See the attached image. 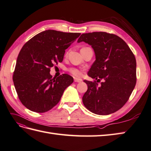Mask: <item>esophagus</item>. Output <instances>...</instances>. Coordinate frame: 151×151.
<instances>
[{"label":"esophagus","mask_w":151,"mask_h":151,"mask_svg":"<svg viewBox=\"0 0 151 151\" xmlns=\"http://www.w3.org/2000/svg\"><path fill=\"white\" fill-rule=\"evenodd\" d=\"M74 81L76 82V83H81L82 81V79H80V78H74Z\"/></svg>","instance_id":"1"}]
</instances>
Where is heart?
Returning a JSON list of instances; mask_svg holds the SVG:
<instances>
[{"instance_id":"b5f03b06","label":"heart","mask_w":151,"mask_h":151,"mask_svg":"<svg viewBox=\"0 0 151 151\" xmlns=\"http://www.w3.org/2000/svg\"><path fill=\"white\" fill-rule=\"evenodd\" d=\"M69 71L70 72L72 73L73 76H75L76 77H79L82 75V73L81 71L80 70L78 69V68H71L69 69Z\"/></svg>"}]
</instances>
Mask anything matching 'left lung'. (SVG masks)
Instances as JSON below:
<instances>
[{
	"label": "left lung",
	"mask_w": 151,
	"mask_h": 151,
	"mask_svg": "<svg viewBox=\"0 0 151 151\" xmlns=\"http://www.w3.org/2000/svg\"><path fill=\"white\" fill-rule=\"evenodd\" d=\"M92 46L96 61L88 76L99 82L84 80L88 90L83 103L90 112L108 115L118 111L128 101L136 83V61L129 46L119 37L106 32L83 33L78 42Z\"/></svg>",
	"instance_id": "left-lung-1"
}]
</instances>
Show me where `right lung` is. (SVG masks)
<instances>
[{
  "mask_svg": "<svg viewBox=\"0 0 151 151\" xmlns=\"http://www.w3.org/2000/svg\"><path fill=\"white\" fill-rule=\"evenodd\" d=\"M80 35L48 29L23 46L17 59L13 80L20 101L28 109L45 112L59 102L73 79L66 73L52 78L50 68L63 61L65 50Z\"/></svg>",
  "mask_w": 151,
  "mask_h": 151,
  "instance_id": "1",
  "label": "right lung"
}]
</instances>
